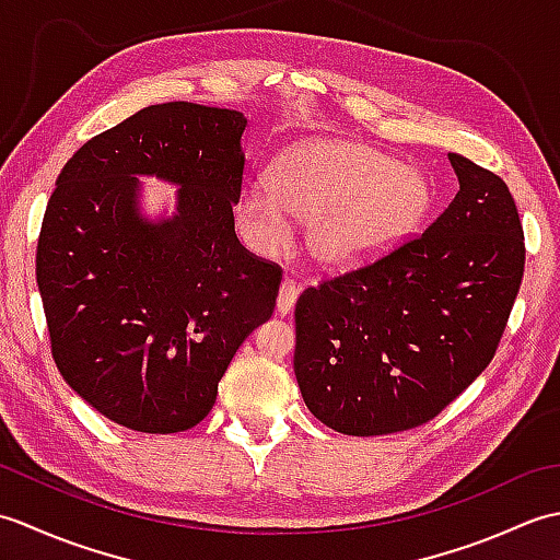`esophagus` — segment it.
Listing matches in <instances>:
<instances>
[{
	"instance_id": "1",
	"label": "esophagus",
	"mask_w": 560,
	"mask_h": 560,
	"mask_svg": "<svg viewBox=\"0 0 560 560\" xmlns=\"http://www.w3.org/2000/svg\"><path fill=\"white\" fill-rule=\"evenodd\" d=\"M295 299H299V289H295V281L293 279H283L281 287H279V299H277V311L281 315H287L293 311Z\"/></svg>"
}]
</instances>
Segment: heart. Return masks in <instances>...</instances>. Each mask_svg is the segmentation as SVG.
<instances>
[{
  "label": "heart",
  "mask_w": 560,
  "mask_h": 560,
  "mask_svg": "<svg viewBox=\"0 0 560 560\" xmlns=\"http://www.w3.org/2000/svg\"><path fill=\"white\" fill-rule=\"evenodd\" d=\"M428 177L383 151L341 141L291 149L273 165L271 189L253 185L237 199L235 219L259 253L291 241L289 217L311 221L307 249L331 269L365 265L404 241L425 211Z\"/></svg>",
  "instance_id": "b5f03b06"
}]
</instances>
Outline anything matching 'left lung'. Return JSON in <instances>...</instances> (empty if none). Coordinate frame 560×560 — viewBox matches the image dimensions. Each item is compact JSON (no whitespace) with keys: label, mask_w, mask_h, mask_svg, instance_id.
<instances>
[{"label":"left lung","mask_w":560,"mask_h":560,"mask_svg":"<svg viewBox=\"0 0 560 560\" xmlns=\"http://www.w3.org/2000/svg\"><path fill=\"white\" fill-rule=\"evenodd\" d=\"M447 159L459 192L421 235L295 303V380L331 431L368 438L431 421L495 355L525 233L501 177Z\"/></svg>","instance_id":"left-lung-1"}]
</instances>
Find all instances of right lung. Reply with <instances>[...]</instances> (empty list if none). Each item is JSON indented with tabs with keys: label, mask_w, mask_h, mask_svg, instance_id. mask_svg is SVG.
<instances>
[{
	"label": "right lung",
	"mask_w": 560,
	"mask_h": 560,
	"mask_svg": "<svg viewBox=\"0 0 560 560\" xmlns=\"http://www.w3.org/2000/svg\"><path fill=\"white\" fill-rule=\"evenodd\" d=\"M245 125L237 110L149 105L89 139L47 201L35 277L57 371L132 431L205 419L277 305L281 267L245 249L233 223ZM137 174L182 185L171 220L140 217Z\"/></svg>",
	"instance_id": "1"
}]
</instances>
